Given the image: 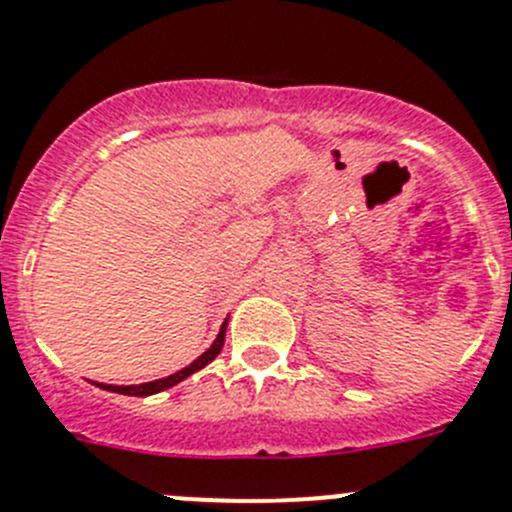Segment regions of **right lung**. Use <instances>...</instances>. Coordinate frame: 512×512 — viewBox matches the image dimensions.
I'll return each mask as SVG.
<instances>
[{"mask_svg":"<svg viewBox=\"0 0 512 512\" xmlns=\"http://www.w3.org/2000/svg\"><path fill=\"white\" fill-rule=\"evenodd\" d=\"M224 334H227V321H224L222 329H219V334H216L214 344H211V347L206 349L199 359H193L191 365L183 367L181 372H176V375H168V377H163V380H155V382H145V385H99V388L112 390V393H122V395H137V398H145V395H153V393H160V390L173 388V385H178L181 380H186L188 375H193L196 370H201V367L209 365L211 359L222 352Z\"/></svg>","mask_w":512,"mask_h":512,"instance_id":"right-lung-1","label":"right lung"}]
</instances>
